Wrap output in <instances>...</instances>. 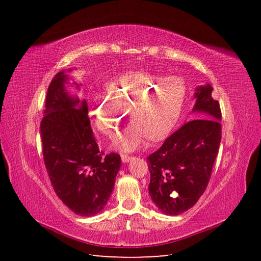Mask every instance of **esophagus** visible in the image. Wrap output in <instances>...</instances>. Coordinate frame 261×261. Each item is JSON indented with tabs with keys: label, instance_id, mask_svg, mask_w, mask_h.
<instances>
[{
	"label": "esophagus",
	"instance_id": "34e87169",
	"mask_svg": "<svg viewBox=\"0 0 261 261\" xmlns=\"http://www.w3.org/2000/svg\"><path fill=\"white\" fill-rule=\"evenodd\" d=\"M134 156H132V155H128V154H122L121 155V159H122V161L124 162V163H127L128 161H130L132 159H133Z\"/></svg>",
	"mask_w": 261,
	"mask_h": 261
}]
</instances>
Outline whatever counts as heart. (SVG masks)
<instances>
[{"mask_svg": "<svg viewBox=\"0 0 261 261\" xmlns=\"http://www.w3.org/2000/svg\"><path fill=\"white\" fill-rule=\"evenodd\" d=\"M128 72L110 83L109 98L98 99L91 107L97 127L113 137L129 112L133 122L115 139L114 147L129 152L143 148L150 138L159 140L174 127L186 96L184 82L177 77Z\"/></svg>", "mask_w": 261, "mask_h": 261, "instance_id": "1", "label": "heart"}]
</instances>
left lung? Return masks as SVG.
Instances as JSON below:
<instances>
[{"mask_svg":"<svg viewBox=\"0 0 261 261\" xmlns=\"http://www.w3.org/2000/svg\"><path fill=\"white\" fill-rule=\"evenodd\" d=\"M207 84L195 92L193 112L208 118L185 123L147 158L149 195L168 216L191 209L206 191L221 141V110Z\"/></svg>","mask_w":261,"mask_h":261,"instance_id":"1","label":"left lung"}]
</instances>
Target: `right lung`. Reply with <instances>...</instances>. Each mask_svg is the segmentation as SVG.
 <instances>
[{
    "label": "right lung",
    "mask_w": 261,
    "mask_h": 261,
    "mask_svg": "<svg viewBox=\"0 0 261 261\" xmlns=\"http://www.w3.org/2000/svg\"><path fill=\"white\" fill-rule=\"evenodd\" d=\"M67 81L64 70L58 73L46 92L40 124L43 160L63 203L78 216L91 217L105 208L111 196L121 156L99 149L87 102L69 96L64 86Z\"/></svg>",
    "instance_id": "1"
}]
</instances>
